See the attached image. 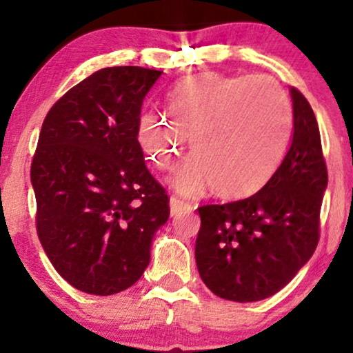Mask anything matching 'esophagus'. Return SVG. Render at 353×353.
<instances>
[{"instance_id":"obj_1","label":"esophagus","mask_w":353,"mask_h":353,"mask_svg":"<svg viewBox=\"0 0 353 353\" xmlns=\"http://www.w3.org/2000/svg\"><path fill=\"white\" fill-rule=\"evenodd\" d=\"M190 210H192V204H190V202L183 201L176 196L170 197V214L172 215L180 214V212H190Z\"/></svg>"}]
</instances>
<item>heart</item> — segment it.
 I'll list each match as a JSON object with an SVG mask.
<instances>
[{"label": "heart", "mask_w": 353, "mask_h": 353, "mask_svg": "<svg viewBox=\"0 0 353 353\" xmlns=\"http://www.w3.org/2000/svg\"><path fill=\"white\" fill-rule=\"evenodd\" d=\"M173 123L146 110L138 141L159 170H172L188 148L197 151L173 176L180 194L214 186L228 199L249 197L270 181L288 151L292 110L276 86L249 79L204 74L181 81L167 96Z\"/></svg>", "instance_id": "obj_1"}]
</instances>
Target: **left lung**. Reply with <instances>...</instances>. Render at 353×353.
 Here are the masks:
<instances>
[{"instance_id": "8db88e82", "label": "left lung", "mask_w": 353, "mask_h": 353, "mask_svg": "<svg viewBox=\"0 0 353 353\" xmlns=\"http://www.w3.org/2000/svg\"><path fill=\"white\" fill-rule=\"evenodd\" d=\"M291 148L254 196L199 207L196 263L215 296L255 302L283 289L315 252L327 170L315 114L291 88Z\"/></svg>"}]
</instances>
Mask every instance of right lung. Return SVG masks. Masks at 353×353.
Masks as SVG:
<instances>
[{"label": "right lung", "instance_id": "obj_1", "mask_svg": "<svg viewBox=\"0 0 353 353\" xmlns=\"http://www.w3.org/2000/svg\"><path fill=\"white\" fill-rule=\"evenodd\" d=\"M161 74L105 67L57 99L41 125L30 168L38 239L81 292L112 296L133 286L170 215L138 141L143 99Z\"/></svg>", "mask_w": 353, "mask_h": 353}]
</instances>
